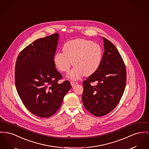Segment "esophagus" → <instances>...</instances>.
I'll use <instances>...</instances> for the list:
<instances>
[{"label":"esophagus","instance_id":"1","mask_svg":"<svg viewBox=\"0 0 149 149\" xmlns=\"http://www.w3.org/2000/svg\"><path fill=\"white\" fill-rule=\"evenodd\" d=\"M70 84H71V86L73 87H74L75 85H77V84H78V83H77V82H75V81H71V82H70Z\"/></svg>","mask_w":149,"mask_h":149}]
</instances>
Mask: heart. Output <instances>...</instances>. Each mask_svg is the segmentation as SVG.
Returning <instances> with one entry per match:
<instances>
[{"instance_id": "b5f03b06", "label": "heart", "mask_w": 149, "mask_h": 149, "mask_svg": "<svg viewBox=\"0 0 149 149\" xmlns=\"http://www.w3.org/2000/svg\"><path fill=\"white\" fill-rule=\"evenodd\" d=\"M103 52L99 44L84 39H77L64 44L63 52L56 53L53 61L57 68L68 72L71 66H75L68 75V78L77 80L83 75L89 76L98 69Z\"/></svg>"}]
</instances>
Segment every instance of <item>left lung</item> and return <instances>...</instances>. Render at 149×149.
I'll return each instance as SVG.
<instances>
[{
    "label": "left lung",
    "mask_w": 149,
    "mask_h": 149,
    "mask_svg": "<svg viewBox=\"0 0 149 149\" xmlns=\"http://www.w3.org/2000/svg\"><path fill=\"white\" fill-rule=\"evenodd\" d=\"M104 53L98 69L84 80L82 101L95 116L111 112L119 102L126 85V69L122 58L110 41L101 37ZM95 81L96 85L91 83Z\"/></svg>",
    "instance_id": "1"
}]
</instances>
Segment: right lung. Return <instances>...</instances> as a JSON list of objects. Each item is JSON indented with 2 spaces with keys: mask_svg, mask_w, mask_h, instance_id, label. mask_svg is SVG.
<instances>
[{
  "mask_svg": "<svg viewBox=\"0 0 149 149\" xmlns=\"http://www.w3.org/2000/svg\"><path fill=\"white\" fill-rule=\"evenodd\" d=\"M58 39V33L37 39L21 52L16 63L18 94L27 109L40 118L54 114L71 88L68 80L58 83L62 75L53 58Z\"/></svg>",
  "mask_w": 149,
  "mask_h": 149,
  "instance_id": "right-lung-1",
  "label": "right lung"
}]
</instances>
